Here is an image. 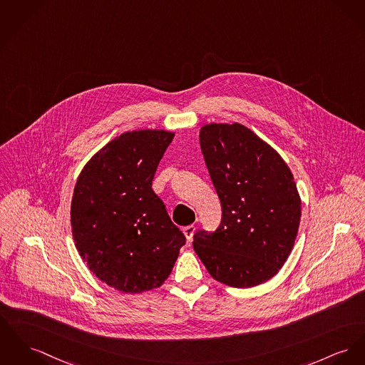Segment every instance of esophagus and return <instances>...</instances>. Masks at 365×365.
<instances>
[{"instance_id": "esophagus-1", "label": "esophagus", "mask_w": 365, "mask_h": 365, "mask_svg": "<svg viewBox=\"0 0 365 365\" xmlns=\"http://www.w3.org/2000/svg\"><path fill=\"white\" fill-rule=\"evenodd\" d=\"M182 232H184V235H185V238L190 241L191 238H192V235H194L195 232V225L194 224H191V225H187V227H184L182 228Z\"/></svg>"}]
</instances>
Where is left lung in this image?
Instances as JSON below:
<instances>
[{
  "mask_svg": "<svg viewBox=\"0 0 365 365\" xmlns=\"http://www.w3.org/2000/svg\"><path fill=\"white\" fill-rule=\"evenodd\" d=\"M199 141L222 215L215 232L195 234V252L221 284L260 285L284 266L297 235L302 200L293 174L240 123L205 124Z\"/></svg>",
  "mask_w": 365,
  "mask_h": 365,
  "instance_id": "obj_1",
  "label": "left lung"
}]
</instances>
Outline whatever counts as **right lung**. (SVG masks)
<instances>
[{"instance_id":"add662e5","label":"right lung","mask_w":365,"mask_h":365,"mask_svg":"<svg viewBox=\"0 0 365 365\" xmlns=\"http://www.w3.org/2000/svg\"><path fill=\"white\" fill-rule=\"evenodd\" d=\"M174 133H123L87 162L74 187V245L106 285L141 293L170 275L185 237L171 222L152 180Z\"/></svg>"}]
</instances>
